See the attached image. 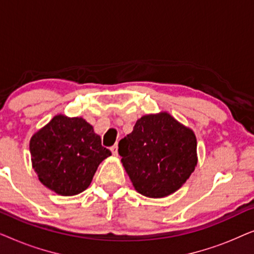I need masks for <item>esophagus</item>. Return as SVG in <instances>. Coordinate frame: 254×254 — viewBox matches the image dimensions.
Masks as SVG:
<instances>
[{
  "instance_id": "34e87169",
  "label": "esophagus",
  "mask_w": 254,
  "mask_h": 254,
  "mask_svg": "<svg viewBox=\"0 0 254 254\" xmlns=\"http://www.w3.org/2000/svg\"><path fill=\"white\" fill-rule=\"evenodd\" d=\"M111 151H112V154L114 156H118V145L117 144L112 145V147H111Z\"/></svg>"
}]
</instances>
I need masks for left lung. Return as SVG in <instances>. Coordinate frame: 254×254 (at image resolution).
Segmentation results:
<instances>
[{
	"label": "left lung",
	"mask_w": 254,
	"mask_h": 254,
	"mask_svg": "<svg viewBox=\"0 0 254 254\" xmlns=\"http://www.w3.org/2000/svg\"><path fill=\"white\" fill-rule=\"evenodd\" d=\"M118 151L134 189L148 197L175 193L197 163L194 131L166 112L140 118Z\"/></svg>",
	"instance_id": "obj_1"
}]
</instances>
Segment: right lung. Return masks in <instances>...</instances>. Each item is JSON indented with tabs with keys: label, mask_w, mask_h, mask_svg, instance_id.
<instances>
[{
	"label": "right lung",
	"mask_w": 254,
	"mask_h": 254,
	"mask_svg": "<svg viewBox=\"0 0 254 254\" xmlns=\"http://www.w3.org/2000/svg\"><path fill=\"white\" fill-rule=\"evenodd\" d=\"M31 161L43 185L64 196L88 189L97 168L111 156L83 118L58 114L30 140Z\"/></svg>",
	"instance_id": "add662e5"
}]
</instances>
